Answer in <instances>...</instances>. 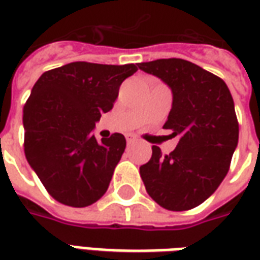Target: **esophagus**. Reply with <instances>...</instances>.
Here are the masks:
<instances>
[{
    "mask_svg": "<svg viewBox=\"0 0 260 260\" xmlns=\"http://www.w3.org/2000/svg\"><path fill=\"white\" fill-rule=\"evenodd\" d=\"M136 141V136L134 135H126V143L128 145H131V143H134V142Z\"/></svg>",
    "mask_w": 260,
    "mask_h": 260,
    "instance_id": "obj_1",
    "label": "esophagus"
}]
</instances>
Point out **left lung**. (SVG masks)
Here are the masks:
<instances>
[{"label": "left lung", "mask_w": 260, "mask_h": 260, "mask_svg": "<svg viewBox=\"0 0 260 260\" xmlns=\"http://www.w3.org/2000/svg\"><path fill=\"white\" fill-rule=\"evenodd\" d=\"M138 67L170 86L173 107L163 128L180 136L170 154L152 147V158L139 169L142 181L149 196L164 209H193L229 173L238 143L233 96L221 78L185 59H156Z\"/></svg>", "instance_id": "1"}]
</instances>
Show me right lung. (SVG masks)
<instances>
[{"label": "right lung", "instance_id": "1", "mask_svg": "<svg viewBox=\"0 0 260 260\" xmlns=\"http://www.w3.org/2000/svg\"><path fill=\"white\" fill-rule=\"evenodd\" d=\"M135 64L71 62L39 78L25 107V156L55 201L93 205L107 191L126 146L124 135L99 142L93 128L110 111Z\"/></svg>", "mask_w": 260, "mask_h": 260}]
</instances>
